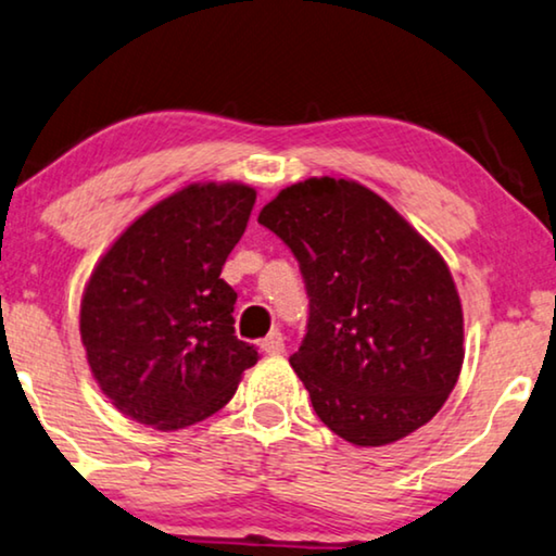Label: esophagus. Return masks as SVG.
I'll use <instances>...</instances> for the list:
<instances>
[{"label":"esophagus","mask_w":556,"mask_h":556,"mask_svg":"<svg viewBox=\"0 0 556 556\" xmlns=\"http://www.w3.org/2000/svg\"><path fill=\"white\" fill-rule=\"evenodd\" d=\"M262 352H267V354H281V352H285V337H281L279 329L269 331V334L262 339Z\"/></svg>","instance_id":"esophagus-1"}]
</instances>
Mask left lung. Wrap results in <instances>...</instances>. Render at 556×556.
<instances>
[{
    "label": "left lung",
    "instance_id": "obj_1",
    "mask_svg": "<svg viewBox=\"0 0 556 556\" xmlns=\"http://www.w3.org/2000/svg\"><path fill=\"white\" fill-rule=\"evenodd\" d=\"M300 262L309 325L289 364L331 432L384 446L425 427L457 384L464 314L432 244L354 179L309 177L262 206Z\"/></svg>",
    "mask_w": 556,
    "mask_h": 556
}]
</instances>
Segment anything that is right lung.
Segmentation results:
<instances>
[{
	"instance_id": "1",
	"label": "right lung",
	"mask_w": 556,
	"mask_h": 556,
	"mask_svg": "<svg viewBox=\"0 0 556 556\" xmlns=\"http://www.w3.org/2000/svg\"><path fill=\"white\" fill-rule=\"evenodd\" d=\"M254 199L242 181H192L139 214L97 262L79 334L124 417L162 432L197 425L260 359L235 337L237 292L219 277Z\"/></svg>"
}]
</instances>
